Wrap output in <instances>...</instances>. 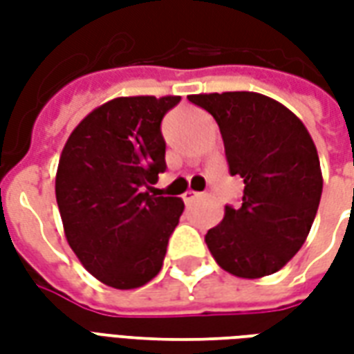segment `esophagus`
<instances>
[{
	"label": "esophagus",
	"instance_id": "1",
	"mask_svg": "<svg viewBox=\"0 0 354 354\" xmlns=\"http://www.w3.org/2000/svg\"><path fill=\"white\" fill-rule=\"evenodd\" d=\"M201 197V193L197 192H185L184 193V203L185 205H189V203H195V201L199 199Z\"/></svg>",
	"mask_w": 354,
	"mask_h": 354
}]
</instances>
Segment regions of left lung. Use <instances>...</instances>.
Listing matches in <instances>:
<instances>
[{
    "instance_id": "left-lung-1",
    "label": "left lung",
    "mask_w": 354,
    "mask_h": 354,
    "mask_svg": "<svg viewBox=\"0 0 354 354\" xmlns=\"http://www.w3.org/2000/svg\"><path fill=\"white\" fill-rule=\"evenodd\" d=\"M220 127L231 176L243 178L241 207L205 235L218 266L241 279L277 273L304 246L319 210L322 172L305 124L260 93L192 94Z\"/></svg>"
}]
</instances>
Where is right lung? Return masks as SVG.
Returning a JSON list of instances; mask_svg holds the SVG:
<instances>
[{
  "mask_svg": "<svg viewBox=\"0 0 354 354\" xmlns=\"http://www.w3.org/2000/svg\"><path fill=\"white\" fill-rule=\"evenodd\" d=\"M180 96H121L93 109L58 161V210L83 267L117 290L144 286L161 271L184 212L178 197L149 195L165 162L161 121Z\"/></svg>",
  "mask_w": 354,
  "mask_h": 354,
  "instance_id": "1",
  "label": "right lung"
}]
</instances>
